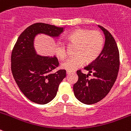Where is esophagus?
I'll return each mask as SVG.
<instances>
[{
    "mask_svg": "<svg viewBox=\"0 0 131 131\" xmlns=\"http://www.w3.org/2000/svg\"><path fill=\"white\" fill-rule=\"evenodd\" d=\"M71 73H72V71H66V73L68 74V75H69V74Z\"/></svg>",
    "mask_w": 131,
    "mask_h": 131,
    "instance_id": "esophagus-1",
    "label": "esophagus"
}]
</instances>
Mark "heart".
<instances>
[{
	"mask_svg": "<svg viewBox=\"0 0 131 131\" xmlns=\"http://www.w3.org/2000/svg\"><path fill=\"white\" fill-rule=\"evenodd\" d=\"M69 44L76 45V56L69 58L62 63L61 67L68 71H75L84 63L93 62L100 55L104 46V37L99 31H90L86 29H78L69 33L66 37ZM56 55L60 60L66 57V46L58 42L55 47Z\"/></svg>",
	"mask_w": 131,
	"mask_h": 131,
	"instance_id": "heart-1",
	"label": "heart"
}]
</instances>
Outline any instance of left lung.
Listing matches in <instances>:
<instances>
[{
  "instance_id": "obj_1",
  "label": "left lung",
  "mask_w": 131,
  "mask_h": 131,
  "mask_svg": "<svg viewBox=\"0 0 131 131\" xmlns=\"http://www.w3.org/2000/svg\"><path fill=\"white\" fill-rule=\"evenodd\" d=\"M105 35V43L100 55L84 68L89 73L78 70V81L73 85L77 100L84 104H93L104 98L116 81L119 69V53L115 39L107 29L98 25ZM92 73L93 78L88 75Z\"/></svg>"
}]
</instances>
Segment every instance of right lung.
<instances>
[{
  "instance_id": "1",
  "label": "right lung",
  "mask_w": 131,
  "mask_h": 131,
  "mask_svg": "<svg viewBox=\"0 0 131 131\" xmlns=\"http://www.w3.org/2000/svg\"><path fill=\"white\" fill-rule=\"evenodd\" d=\"M63 27L44 23L29 26L19 35L11 56V69L20 91L33 102L46 104L56 96L59 84L66 76V71H52L59 66L55 56L38 55L34 48V40L39 34L58 37Z\"/></svg>"
}]
</instances>
